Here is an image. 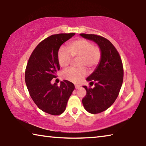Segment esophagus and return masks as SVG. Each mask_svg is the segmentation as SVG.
I'll use <instances>...</instances> for the list:
<instances>
[{
	"label": "esophagus",
	"mask_w": 146,
	"mask_h": 146,
	"mask_svg": "<svg viewBox=\"0 0 146 146\" xmlns=\"http://www.w3.org/2000/svg\"><path fill=\"white\" fill-rule=\"evenodd\" d=\"M75 87L76 89H79L80 88V85H78V84H75Z\"/></svg>",
	"instance_id": "esophagus-1"
}]
</instances>
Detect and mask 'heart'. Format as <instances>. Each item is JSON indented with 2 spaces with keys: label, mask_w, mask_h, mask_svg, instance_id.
I'll return each mask as SVG.
<instances>
[{
  "label": "heart",
  "mask_w": 146,
  "mask_h": 146,
  "mask_svg": "<svg viewBox=\"0 0 146 146\" xmlns=\"http://www.w3.org/2000/svg\"><path fill=\"white\" fill-rule=\"evenodd\" d=\"M72 57L78 58V69L71 68L62 72V76L66 80L74 83L78 82L87 73L86 69L97 66L101 58L99 48L94 46L92 42L86 39L80 38L71 42L69 49L61 48L58 53V63L62 68H67L72 60Z\"/></svg>",
  "instance_id": "1"
}]
</instances>
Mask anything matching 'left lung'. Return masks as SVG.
<instances>
[{
	"label": "left lung",
	"mask_w": 146,
	"mask_h": 146,
	"mask_svg": "<svg viewBox=\"0 0 146 146\" xmlns=\"http://www.w3.org/2000/svg\"><path fill=\"white\" fill-rule=\"evenodd\" d=\"M81 36L97 44L101 51V58L95 71L86 78L95 83L93 88L83 87L86 95L82 99L85 110L97 114L108 109L117 99L122 87L123 70L119 53L110 40L93 34H80Z\"/></svg>",
	"instance_id": "8db88e82"
}]
</instances>
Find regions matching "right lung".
I'll use <instances>...</instances> for the list:
<instances>
[{"label":"right lung","instance_id":"right-lung-1","mask_svg":"<svg viewBox=\"0 0 146 146\" xmlns=\"http://www.w3.org/2000/svg\"><path fill=\"white\" fill-rule=\"evenodd\" d=\"M75 33L53 35L39 43L32 52L25 72L26 84L32 100L43 111L59 115L66 110L75 86L64 80L60 86L51 83L60 70L58 53L62 44Z\"/></svg>","mask_w":146,"mask_h":146}]
</instances>
